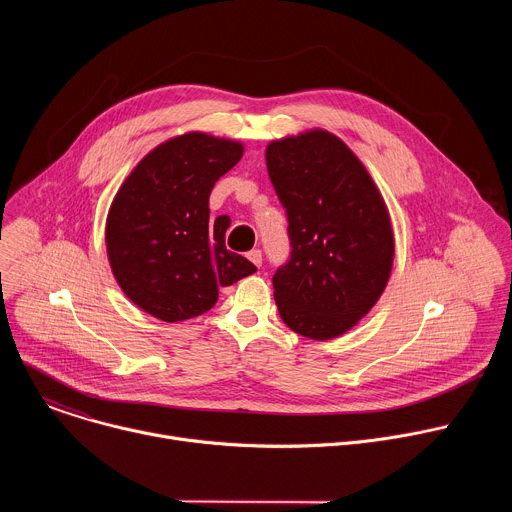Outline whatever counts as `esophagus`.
Masks as SVG:
<instances>
[{
  "label": "esophagus",
  "mask_w": 512,
  "mask_h": 512,
  "mask_svg": "<svg viewBox=\"0 0 512 512\" xmlns=\"http://www.w3.org/2000/svg\"><path fill=\"white\" fill-rule=\"evenodd\" d=\"M247 257H249L257 267H261V263H263V255H261V251H259V249L249 251V253H247Z\"/></svg>",
  "instance_id": "obj_1"
}]
</instances>
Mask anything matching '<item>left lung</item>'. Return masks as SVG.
<instances>
[{
  "label": "left lung",
  "instance_id": "1",
  "mask_svg": "<svg viewBox=\"0 0 512 512\" xmlns=\"http://www.w3.org/2000/svg\"><path fill=\"white\" fill-rule=\"evenodd\" d=\"M265 160L291 245L273 275L279 316L306 338H336L369 314L389 281L395 243L385 200L324 129L271 141Z\"/></svg>",
  "mask_w": 512,
  "mask_h": 512
}]
</instances>
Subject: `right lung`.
<instances>
[{
    "instance_id": "obj_1",
    "label": "right lung",
    "mask_w": 512,
    "mask_h": 512,
    "mask_svg": "<svg viewBox=\"0 0 512 512\" xmlns=\"http://www.w3.org/2000/svg\"><path fill=\"white\" fill-rule=\"evenodd\" d=\"M243 156V145L184 133L145 156L119 188L107 216V255L125 296L164 322L208 312L218 287L257 267L227 249V218L210 223L214 182Z\"/></svg>"
}]
</instances>
